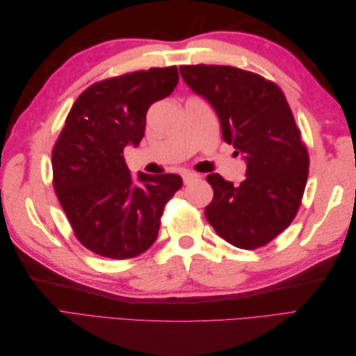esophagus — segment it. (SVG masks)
<instances>
[{"label":"esophagus","mask_w":356,"mask_h":356,"mask_svg":"<svg viewBox=\"0 0 356 356\" xmlns=\"http://www.w3.org/2000/svg\"><path fill=\"white\" fill-rule=\"evenodd\" d=\"M200 177L197 174H193V172H184L182 174V181H184V184H190V182L199 179Z\"/></svg>","instance_id":"1"}]
</instances>
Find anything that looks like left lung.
<instances>
[{
	"mask_svg": "<svg viewBox=\"0 0 356 356\" xmlns=\"http://www.w3.org/2000/svg\"><path fill=\"white\" fill-rule=\"evenodd\" d=\"M182 80L218 115L222 139L246 163L234 187L218 174L207 181L213 199L207 220L242 250L273 241L294 220L309 174L307 149L282 90L261 75L234 67H179Z\"/></svg>",
	"mask_w": 356,
	"mask_h": 356,
	"instance_id": "left-lung-1",
	"label": "left lung"
}]
</instances>
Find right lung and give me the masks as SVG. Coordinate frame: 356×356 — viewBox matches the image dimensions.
Segmentation results:
<instances>
[{"label":"right lung","mask_w":356,"mask_h":356,"mask_svg":"<svg viewBox=\"0 0 356 356\" xmlns=\"http://www.w3.org/2000/svg\"><path fill=\"white\" fill-rule=\"evenodd\" d=\"M177 67L136 71L92 84L65 120L51 153L53 186L77 239L95 254L124 260L157 239L175 174L134 178L123 152L138 147L152 104L178 84Z\"/></svg>","instance_id":"obj_1"}]
</instances>
